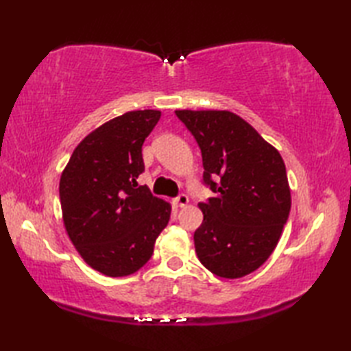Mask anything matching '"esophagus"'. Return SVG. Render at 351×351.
Instances as JSON below:
<instances>
[{"label": "esophagus", "instance_id": "esophagus-1", "mask_svg": "<svg viewBox=\"0 0 351 351\" xmlns=\"http://www.w3.org/2000/svg\"><path fill=\"white\" fill-rule=\"evenodd\" d=\"M175 204H176L178 206H181V208L187 206V205H189V197H187V195H180V196H178V197L175 199Z\"/></svg>", "mask_w": 351, "mask_h": 351}]
</instances>
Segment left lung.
<instances>
[{"mask_svg":"<svg viewBox=\"0 0 351 351\" xmlns=\"http://www.w3.org/2000/svg\"><path fill=\"white\" fill-rule=\"evenodd\" d=\"M202 152L204 182L215 197L200 202L195 232L200 263L220 278L258 270L279 243L291 210L285 162L252 125L226 110H176ZM219 176L220 183L213 177Z\"/></svg>","mask_w":351,"mask_h":351,"instance_id":"obj_1","label":"left lung"}]
</instances>
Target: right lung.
<instances>
[{
  "mask_svg": "<svg viewBox=\"0 0 351 351\" xmlns=\"http://www.w3.org/2000/svg\"><path fill=\"white\" fill-rule=\"evenodd\" d=\"M161 111H128L101 125L75 147L60 178L63 223L93 270L123 278L140 270L167 226L171 206L138 185L141 146Z\"/></svg>",
  "mask_w": 351,
  "mask_h": 351,
  "instance_id": "right-lung-1",
  "label": "right lung"
}]
</instances>
